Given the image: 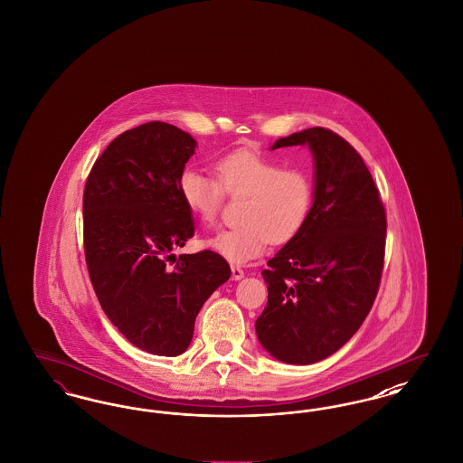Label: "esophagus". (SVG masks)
Listing matches in <instances>:
<instances>
[{
	"label": "esophagus",
	"instance_id": "obj_1",
	"mask_svg": "<svg viewBox=\"0 0 463 463\" xmlns=\"http://www.w3.org/2000/svg\"><path fill=\"white\" fill-rule=\"evenodd\" d=\"M231 272H232V279L234 281H240V279L244 278V270H242L241 267H238V265H232Z\"/></svg>",
	"mask_w": 463,
	"mask_h": 463
}]
</instances>
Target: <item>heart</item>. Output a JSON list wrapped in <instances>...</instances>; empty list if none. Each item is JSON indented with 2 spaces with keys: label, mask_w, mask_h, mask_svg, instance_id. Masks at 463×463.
<instances>
[{
  "label": "heart",
  "mask_w": 463,
  "mask_h": 463,
  "mask_svg": "<svg viewBox=\"0 0 463 463\" xmlns=\"http://www.w3.org/2000/svg\"><path fill=\"white\" fill-rule=\"evenodd\" d=\"M215 170L219 180L196 168H185L178 178V194L185 208L206 225L219 219L223 193L246 196L242 223L206 241L227 262L246 264L260 257L269 242H288L307 223L314 182L304 168H285L267 156L234 151L221 157Z\"/></svg>",
  "instance_id": "obj_1"
}]
</instances>
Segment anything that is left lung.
Wrapping results in <instances>:
<instances>
[{
  "mask_svg": "<svg viewBox=\"0 0 463 463\" xmlns=\"http://www.w3.org/2000/svg\"><path fill=\"white\" fill-rule=\"evenodd\" d=\"M307 146L314 203L304 229L262 270L269 289L255 323L267 353L288 364H312L345 345L380 287L387 221L373 176L340 135L314 127L272 144Z\"/></svg>",
  "mask_w": 463,
  "mask_h": 463,
  "instance_id": "8db88e82",
  "label": "left lung"
}]
</instances>
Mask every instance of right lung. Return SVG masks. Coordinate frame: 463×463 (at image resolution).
<instances>
[{"instance_id":"add662e5","label":"right lung","mask_w":463,"mask_h":463,"mask_svg":"<svg viewBox=\"0 0 463 463\" xmlns=\"http://www.w3.org/2000/svg\"><path fill=\"white\" fill-rule=\"evenodd\" d=\"M194 151L196 140L174 125H140L106 147L83 194L85 257L97 298L128 342L155 355L187 351L203 304L231 278L215 251L178 259L172 251L194 234L178 194Z\"/></svg>"}]
</instances>
